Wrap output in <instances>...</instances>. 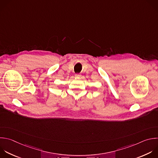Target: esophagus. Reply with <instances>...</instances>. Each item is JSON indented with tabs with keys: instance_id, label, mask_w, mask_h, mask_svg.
<instances>
[{
	"instance_id": "esophagus-1",
	"label": "esophagus",
	"mask_w": 158,
	"mask_h": 158,
	"mask_svg": "<svg viewBox=\"0 0 158 158\" xmlns=\"http://www.w3.org/2000/svg\"><path fill=\"white\" fill-rule=\"evenodd\" d=\"M81 76V75L79 74H75V77H80Z\"/></svg>"
}]
</instances>
